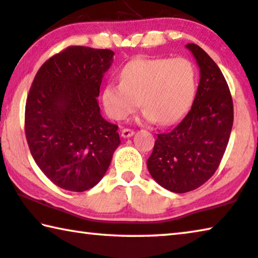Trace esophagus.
Masks as SVG:
<instances>
[{"mask_svg": "<svg viewBox=\"0 0 258 258\" xmlns=\"http://www.w3.org/2000/svg\"><path fill=\"white\" fill-rule=\"evenodd\" d=\"M134 134H135V132H134L133 129H130V128H124V129H122V132H121L122 137H124V138L132 137Z\"/></svg>", "mask_w": 258, "mask_h": 258, "instance_id": "esophagus-1", "label": "esophagus"}]
</instances>
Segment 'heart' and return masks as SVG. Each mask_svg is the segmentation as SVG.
Returning <instances> with one entry per match:
<instances>
[{"mask_svg": "<svg viewBox=\"0 0 258 258\" xmlns=\"http://www.w3.org/2000/svg\"><path fill=\"white\" fill-rule=\"evenodd\" d=\"M197 89V71L185 57L136 58L121 71V83H109L102 104L114 120H123L138 105L144 117L169 124L187 112Z\"/></svg>", "mask_w": 258, "mask_h": 258, "instance_id": "obj_1", "label": "heart"}]
</instances>
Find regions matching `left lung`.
Returning <instances> with one entry per match:
<instances>
[{
	"instance_id": "obj_1",
	"label": "left lung",
	"mask_w": 258,
	"mask_h": 258,
	"mask_svg": "<svg viewBox=\"0 0 258 258\" xmlns=\"http://www.w3.org/2000/svg\"><path fill=\"white\" fill-rule=\"evenodd\" d=\"M201 69L191 108L174 128L158 134L148 159L151 176L161 187L183 194L216 173L231 136L233 100L223 73L196 43H188Z\"/></svg>"
}]
</instances>
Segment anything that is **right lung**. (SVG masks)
<instances>
[{
	"label": "right lung",
	"instance_id": "1",
	"mask_svg": "<svg viewBox=\"0 0 258 258\" xmlns=\"http://www.w3.org/2000/svg\"><path fill=\"white\" fill-rule=\"evenodd\" d=\"M114 51L69 46L38 70L25 105V135L39 168L62 189L82 192L108 169L120 144L116 124L100 114L102 76Z\"/></svg>",
	"mask_w": 258,
	"mask_h": 258
}]
</instances>
